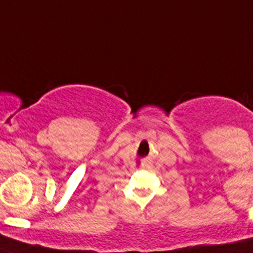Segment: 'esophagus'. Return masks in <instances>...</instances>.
I'll use <instances>...</instances> for the list:
<instances>
[{"label":"esophagus","instance_id":"34e87169","mask_svg":"<svg viewBox=\"0 0 253 253\" xmlns=\"http://www.w3.org/2000/svg\"><path fill=\"white\" fill-rule=\"evenodd\" d=\"M143 167H144V169H148V166H143Z\"/></svg>","mask_w":253,"mask_h":253}]
</instances>
